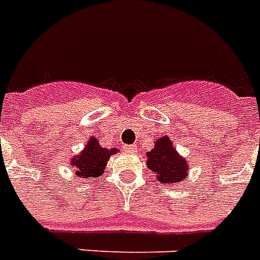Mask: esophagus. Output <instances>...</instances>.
<instances>
[{"label": "esophagus", "mask_w": 260, "mask_h": 260, "mask_svg": "<svg viewBox=\"0 0 260 260\" xmlns=\"http://www.w3.org/2000/svg\"><path fill=\"white\" fill-rule=\"evenodd\" d=\"M138 150H139L138 146H135V144L126 147V151H128V152H138Z\"/></svg>", "instance_id": "1"}]
</instances>
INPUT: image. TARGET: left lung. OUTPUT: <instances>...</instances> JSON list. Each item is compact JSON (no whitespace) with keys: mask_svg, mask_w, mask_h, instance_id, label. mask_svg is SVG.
I'll return each mask as SVG.
<instances>
[{"mask_svg":"<svg viewBox=\"0 0 260 260\" xmlns=\"http://www.w3.org/2000/svg\"><path fill=\"white\" fill-rule=\"evenodd\" d=\"M147 166L160 183L178 185L187 177L189 165L185 158L178 154L169 136H163L155 142V147L147 152Z\"/></svg>","mask_w":260,"mask_h":260,"instance_id":"8db88e82","label":"left lung"}]
</instances>
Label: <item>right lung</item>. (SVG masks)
<instances>
[{"instance_id":"right-lung-1","label":"right lung","mask_w":260,"mask_h":260,"mask_svg":"<svg viewBox=\"0 0 260 260\" xmlns=\"http://www.w3.org/2000/svg\"><path fill=\"white\" fill-rule=\"evenodd\" d=\"M116 152L117 148H102L97 138H90L85 150L71 159L70 165L77 177L94 179L104 173L106 162Z\"/></svg>"}]
</instances>
